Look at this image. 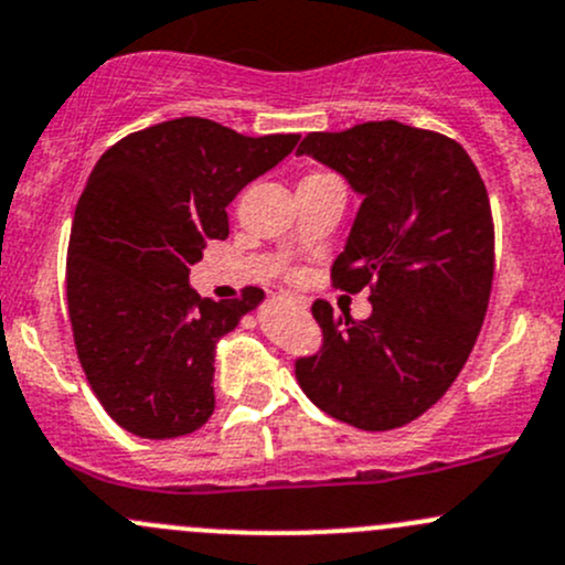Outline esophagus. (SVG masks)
Segmentation results:
<instances>
[{"instance_id":"obj_1","label":"esophagus","mask_w":565,"mask_h":565,"mask_svg":"<svg viewBox=\"0 0 565 565\" xmlns=\"http://www.w3.org/2000/svg\"><path fill=\"white\" fill-rule=\"evenodd\" d=\"M284 303H292V306H298V309H306V300H298V298H289V295H284Z\"/></svg>"}]
</instances>
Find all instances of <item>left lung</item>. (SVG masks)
Wrapping results in <instances>:
<instances>
[{"label": "left lung", "mask_w": 565, "mask_h": 565, "mask_svg": "<svg viewBox=\"0 0 565 565\" xmlns=\"http://www.w3.org/2000/svg\"><path fill=\"white\" fill-rule=\"evenodd\" d=\"M309 152L363 196L330 267L344 292L369 287L372 315L335 317L315 300L322 347L295 361L306 396L366 431L409 424L465 366L494 276L489 193L459 141L396 119L309 134Z\"/></svg>", "instance_id": "left-lung-1"}]
</instances>
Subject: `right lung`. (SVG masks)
<instances>
[{
  "label": "right lung",
  "instance_id": "right-lung-1",
  "mask_svg": "<svg viewBox=\"0 0 565 565\" xmlns=\"http://www.w3.org/2000/svg\"><path fill=\"white\" fill-rule=\"evenodd\" d=\"M298 139L180 117L128 134L95 163L67 243V311L89 388L130 435L172 440L213 415L215 341L262 292L202 300L188 273L207 241L230 235L226 204Z\"/></svg>",
  "mask_w": 565,
  "mask_h": 565
}]
</instances>
